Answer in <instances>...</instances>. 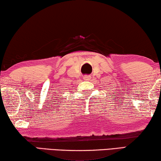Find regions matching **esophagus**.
Segmentation results:
<instances>
[{
	"label": "esophagus",
	"mask_w": 161,
	"mask_h": 161,
	"mask_svg": "<svg viewBox=\"0 0 161 161\" xmlns=\"http://www.w3.org/2000/svg\"><path fill=\"white\" fill-rule=\"evenodd\" d=\"M83 78H84L85 80H90V77L89 76H87V75H86V76L83 77Z\"/></svg>",
	"instance_id": "1"
}]
</instances>
